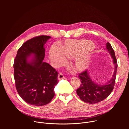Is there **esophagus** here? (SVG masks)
<instances>
[{
  "label": "esophagus",
  "instance_id": "obj_1",
  "mask_svg": "<svg viewBox=\"0 0 129 129\" xmlns=\"http://www.w3.org/2000/svg\"><path fill=\"white\" fill-rule=\"evenodd\" d=\"M64 78V76H63V75L62 74V73H60L58 75V80H61V79H63Z\"/></svg>",
  "mask_w": 129,
  "mask_h": 129
}]
</instances>
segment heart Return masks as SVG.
I'll return each mask as SVG.
<instances>
[{"mask_svg": "<svg viewBox=\"0 0 129 129\" xmlns=\"http://www.w3.org/2000/svg\"><path fill=\"white\" fill-rule=\"evenodd\" d=\"M94 47L93 44L88 41H78L67 40L61 48L53 46L49 51V59L54 67H60L65 64L67 58L76 59L72 62V66L77 71H82L86 69L89 66L90 60L85 56L81 55L89 51Z\"/></svg>", "mask_w": 129, "mask_h": 129, "instance_id": "heart-1", "label": "heart"}]
</instances>
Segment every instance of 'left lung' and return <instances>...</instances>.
<instances>
[{
  "label": "left lung",
  "instance_id": "left-lung-1",
  "mask_svg": "<svg viewBox=\"0 0 129 129\" xmlns=\"http://www.w3.org/2000/svg\"><path fill=\"white\" fill-rule=\"evenodd\" d=\"M106 48L113 59L114 64V71L112 78L107 83L101 85L95 83L89 76L88 70L81 73L79 78L81 80V85L77 90V93L80 99L85 103L95 104L106 99L112 91L115 82L117 62L115 52L111 44L107 42Z\"/></svg>",
  "mask_w": 129,
  "mask_h": 129
}]
</instances>
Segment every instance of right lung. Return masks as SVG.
I'll use <instances>...</instances> for the list:
<instances>
[{"instance_id": "add662e5", "label": "right lung", "mask_w": 129, "mask_h": 129, "mask_svg": "<svg viewBox=\"0 0 129 129\" xmlns=\"http://www.w3.org/2000/svg\"><path fill=\"white\" fill-rule=\"evenodd\" d=\"M51 37L39 36L28 40L18 49L14 63V77L18 94L27 104L43 106L54 96L58 73L43 61L44 44ZM31 54L34 56L30 60Z\"/></svg>"}]
</instances>
